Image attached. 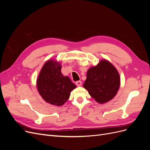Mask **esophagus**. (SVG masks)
<instances>
[{
	"label": "esophagus",
	"instance_id": "34e87169",
	"mask_svg": "<svg viewBox=\"0 0 150 150\" xmlns=\"http://www.w3.org/2000/svg\"><path fill=\"white\" fill-rule=\"evenodd\" d=\"M76 84L77 86H81V84H82V82L81 81H78L76 82Z\"/></svg>",
	"mask_w": 150,
	"mask_h": 150
}]
</instances>
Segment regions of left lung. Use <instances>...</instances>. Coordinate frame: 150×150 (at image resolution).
Listing matches in <instances>:
<instances>
[{
    "mask_svg": "<svg viewBox=\"0 0 150 150\" xmlns=\"http://www.w3.org/2000/svg\"><path fill=\"white\" fill-rule=\"evenodd\" d=\"M120 86V78L116 68L108 61L102 60L87 72L84 88L99 103H105L115 97Z\"/></svg>",
    "mask_w": 150,
    "mask_h": 150,
    "instance_id": "1",
    "label": "left lung"
}]
</instances>
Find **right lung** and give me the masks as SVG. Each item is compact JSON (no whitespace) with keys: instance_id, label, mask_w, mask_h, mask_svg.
I'll list each match as a JSON object with an SVG mask.
<instances>
[{"instance_id":"add662e5","label":"right lung","mask_w":150,"mask_h":150,"mask_svg":"<svg viewBox=\"0 0 150 150\" xmlns=\"http://www.w3.org/2000/svg\"><path fill=\"white\" fill-rule=\"evenodd\" d=\"M37 87L40 95L46 102L61 106L69 99L71 91L76 86L69 77L62 74L59 63L50 60L45 63L40 72Z\"/></svg>"}]
</instances>
